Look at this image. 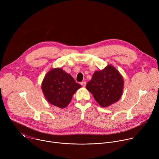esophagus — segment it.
I'll return each instance as SVG.
<instances>
[{
	"label": "esophagus",
	"mask_w": 159,
	"mask_h": 159,
	"mask_svg": "<svg viewBox=\"0 0 159 159\" xmlns=\"http://www.w3.org/2000/svg\"><path fill=\"white\" fill-rule=\"evenodd\" d=\"M81 85H82L83 87H85V85H86V82H81Z\"/></svg>",
	"instance_id": "obj_1"
}]
</instances>
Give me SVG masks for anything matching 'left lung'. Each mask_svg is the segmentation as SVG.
<instances>
[{"mask_svg":"<svg viewBox=\"0 0 159 159\" xmlns=\"http://www.w3.org/2000/svg\"><path fill=\"white\" fill-rule=\"evenodd\" d=\"M123 85L124 81L120 72L109 65L102 70L96 71L85 87L100 106L107 107L120 99Z\"/></svg>","mask_w":159,"mask_h":159,"instance_id":"left-lung-1","label":"left lung"}]
</instances>
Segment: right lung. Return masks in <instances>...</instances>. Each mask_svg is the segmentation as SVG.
Listing matches in <instances>:
<instances>
[{
  "instance_id": "obj_1",
  "label": "right lung",
  "mask_w": 159,
  "mask_h": 159,
  "mask_svg": "<svg viewBox=\"0 0 159 159\" xmlns=\"http://www.w3.org/2000/svg\"><path fill=\"white\" fill-rule=\"evenodd\" d=\"M81 87L70 74L60 68H56L48 72L41 85L47 100L60 108L66 107L74 93Z\"/></svg>"
}]
</instances>
